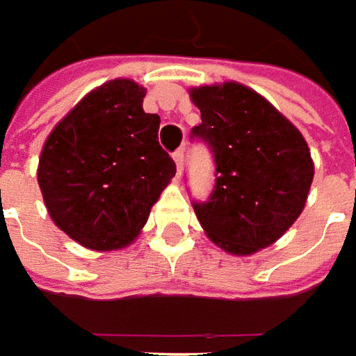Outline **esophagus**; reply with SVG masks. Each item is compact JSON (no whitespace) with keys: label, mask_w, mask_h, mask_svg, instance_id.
Segmentation results:
<instances>
[{"label":"esophagus","mask_w":356,"mask_h":356,"mask_svg":"<svg viewBox=\"0 0 356 356\" xmlns=\"http://www.w3.org/2000/svg\"><path fill=\"white\" fill-rule=\"evenodd\" d=\"M174 163H176V168H178V172H182L184 168V149H178L172 155Z\"/></svg>","instance_id":"1"}]
</instances>
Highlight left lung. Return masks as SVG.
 Segmentation results:
<instances>
[{
  "instance_id": "left-lung-1",
  "label": "left lung",
  "mask_w": 356,
  "mask_h": 356,
  "mask_svg": "<svg viewBox=\"0 0 356 356\" xmlns=\"http://www.w3.org/2000/svg\"><path fill=\"white\" fill-rule=\"evenodd\" d=\"M201 124L191 134L211 147L216 180L193 203L209 239L232 254L272 245L303 213L314 165L299 132L261 93L239 82L191 88Z\"/></svg>"
}]
</instances>
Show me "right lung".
I'll use <instances>...</instances> for the list:
<instances>
[{
  "instance_id": "1",
  "label": "right lung",
  "mask_w": 356,
  "mask_h": 356,
  "mask_svg": "<svg viewBox=\"0 0 356 356\" xmlns=\"http://www.w3.org/2000/svg\"><path fill=\"white\" fill-rule=\"evenodd\" d=\"M145 88L109 80L84 95L47 136L38 184L55 226L93 251L132 243L176 165L159 145Z\"/></svg>"
}]
</instances>
